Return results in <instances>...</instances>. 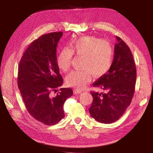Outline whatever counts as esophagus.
Segmentation results:
<instances>
[{
	"label": "esophagus",
	"mask_w": 153,
	"mask_h": 153,
	"mask_svg": "<svg viewBox=\"0 0 153 153\" xmlns=\"http://www.w3.org/2000/svg\"><path fill=\"white\" fill-rule=\"evenodd\" d=\"M82 92V91H81V90H77V89H74V93L75 94H81Z\"/></svg>",
	"instance_id": "esophagus-1"
}]
</instances>
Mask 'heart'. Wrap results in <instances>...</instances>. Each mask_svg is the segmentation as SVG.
Wrapping results in <instances>:
<instances>
[{
  "label": "heart",
  "instance_id": "b5f03b06",
  "mask_svg": "<svg viewBox=\"0 0 153 153\" xmlns=\"http://www.w3.org/2000/svg\"><path fill=\"white\" fill-rule=\"evenodd\" d=\"M82 57V71H73L66 77L67 84L77 89H82L89 82L91 74L101 77L110 69L113 59V47L108 40L95 36H85L72 43L71 49L65 48L57 59L60 70L67 71L72 61L73 55Z\"/></svg>",
  "mask_w": 153,
  "mask_h": 153
}]
</instances>
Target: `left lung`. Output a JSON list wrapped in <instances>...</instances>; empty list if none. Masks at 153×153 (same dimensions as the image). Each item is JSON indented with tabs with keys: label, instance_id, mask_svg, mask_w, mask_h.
Segmentation results:
<instances>
[{
	"label": "left lung",
	"instance_id": "left-lung-1",
	"mask_svg": "<svg viewBox=\"0 0 153 153\" xmlns=\"http://www.w3.org/2000/svg\"><path fill=\"white\" fill-rule=\"evenodd\" d=\"M114 58L110 69L93 84L106 91H91V117L99 123L111 124L123 116L131 102L136 84L137 69L129 47L117 36Z\"/></svg>",
	"mask_w": 153,
	"mask_h": 153
}]
</instances>
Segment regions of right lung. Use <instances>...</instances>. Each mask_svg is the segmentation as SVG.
<instances>
[{"mask_svg":"<svg viewBox=\"0 0 153 153\" xmlns=\"http://www.w3.org/2000/svg\"><path fill=\"white\" fill-rule=\"evenodd\" d=\"M62 36L63 32L50 33L34 40L19 67L18 86L26 109L34 119L47 126L63 119L64 102L73 94L70 88L52 94L63 82L56 56V47Z\"/></svg>","mask_w":153,"mask_h":153,"instance_id":"1","label":"right lung"}]
</instances>
